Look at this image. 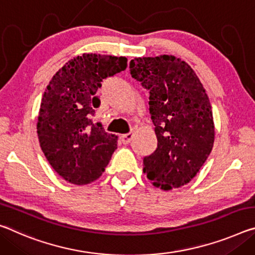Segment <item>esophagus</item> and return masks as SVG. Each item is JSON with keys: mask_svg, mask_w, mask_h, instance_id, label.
I'll return each instance as SVG.
<instances>
[{"mask_svg": "<svg viewBox=\"0 0 255 255\" xmlns=\"http://www.w3.org/2000/svg\"><path fill=\"white\" fill-rule=\"evenodd\" d=\"M132 137H134V134L132 132H128V134H125L121 136V142L124 144H129L130 143V140L132 139Z\"/></svg>", "mask_w": 255, "mask_h": 255, "instance_id": "34e87169", "label": "esophagus"}]
</instances>
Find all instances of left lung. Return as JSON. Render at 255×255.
Here are the masks:
<instances>
[{
  "label": "left lung",
  "mask_w": 255,
  "mask_h": 255,
  "mask_svg": "<svg viewBox=\"0 0 255 255\" xmlns=\"http://www.w3.org/2000/svg\"><path fill=\"white\" fill-rule=\"evenodd\" d=\"M130 75L149 91V115L157 147L143 159L155 187L170 191L188 184L207 161L215 142L209 98L189 64L173 55L135 58Z\"/></svg>",
  "instance_id": "obj_1"
}]
</instances>
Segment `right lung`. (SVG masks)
I'll list each match as a JSON object with an SVG mask.
<instances>
[{
	"mask_svg": "<svg viewBox=\"0 0 255 255\" xmlns=\"http://www.w3.org/2000/svg\"><path fill=\"white\" fill-rule=\"evenodd\" d=\"M127 68L125 56L85 53L68 61L51 79L38 113L40 148L54 171L75 185L100 178L118 145V136L94 119L96 92L103 79Z\"/></svg>",
	"mask_w": 255,
	"mask_h": 255,
	"instance_id": "1",
	"label": "right lung"
}]
</instances>
